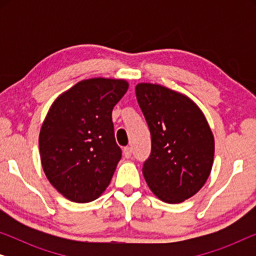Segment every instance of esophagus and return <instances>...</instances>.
<instances>
[{
    "mask_svg": "<svg viewBox=\"0 0 256 256\" xmlns=\"http://www.w3.org/2000/svg\"><path fill=\"white\" fill-rule=\"evenodd\" d=\"M132 152V146H126V148L124 149V155L126 158H130Z\"/></svg>",
    "mask_w": 256,
    "mask_h": 256,
    "instance_id": "34e87169",
    "label": "esophagus"
}]
</instances>
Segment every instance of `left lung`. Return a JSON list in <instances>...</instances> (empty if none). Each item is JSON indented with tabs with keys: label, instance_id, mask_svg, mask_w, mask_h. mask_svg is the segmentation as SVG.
<instances>
[{
	"label": "left lung",
	"instance_id": "1",
	"mask_svg": "<svg viewBox=\"0 0 256 256\" xmlns=\"http://www.w3.org/2000/svg\"><path fill=\"white\" fill-rule=\"evenodd\" d=\"M136 99L152 135L143 176L160 200L192 197L211 172L214 138L204 114L183 94L160 85L138 84Z\"/></svg>",
	"mask_w": 256,
	"mask_h": 256
}]
</instances>
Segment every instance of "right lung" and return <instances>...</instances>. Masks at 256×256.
<instances>
[{"instance_id": "1", "label": "right lung", "mask_w": 256, "mask_h": 256, "mask_svg": "<svg viewBox=\"0 0 256 256\" xmlns=\"http://www.w3.org/2000/svg\"><path fill=\"white\" fill-rule=\"evenodd\" d=\"M127 90L124 80H82L48 110L40 134L42 166L70 200L92 202L110 185L122 156L112 112Z\"/></svg>"}]
</instances>
